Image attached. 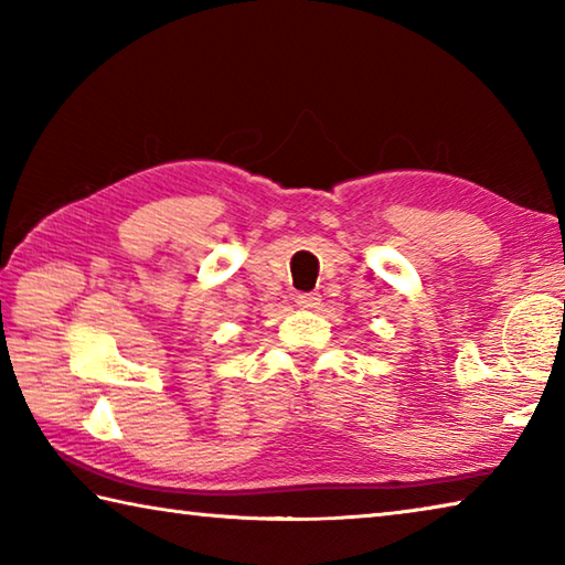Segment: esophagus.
I'll use <instances>...</instances> for the list:
<instances>
[{
	"label": "esophagus",
	"instance_id": "esophagus-1",
	"mask_svg": "<svg viewBox=\"0 0 565 565\" xmlns=\"http://www.w3.org/2000/svg\"><path fill=\"white\" fill-rule=\"evenodd\" d=\"M319 303H321L319 294H299V296H296V306H299V309H319Z\"/></svg>",
	"mask_w": 565,
	"mask_h": 565
}]
</instances>
